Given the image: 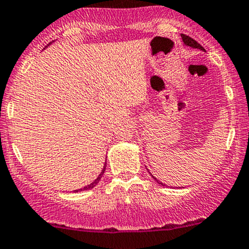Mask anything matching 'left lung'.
<instances>
[{"label": "left lung", "mask_w": 249, "mask_h": 249, "mask_svg": "<svg viewBox=\"0 0 249 249\" xmlns=\"http://www.w3.org/2000/svg\"><path fill=\"white\" fill-rule=\"evenodd\" d=\"M181 37H182V41H183V43H185V46H187V47H191V48H195V49L205 50V49H203V47H202V46H200V44L197 43L196 41L193 40V38H192V37H189V36H187V35H185V34H181ZM152 177H153V175H152ZM153 178H154V180H155L156 182H158V183H160V185L164 186L163 183L160 182V181L156 180V178L153 177Z\"/></svg>", "instance_id": "obj_1"}]
</instances>
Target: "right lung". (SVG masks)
Instances as JSON below:
<instances>
[{"label": "right lung", "instance_id": "right-lung-1", "mask_svg": "<svg viewBox=\"0 0 249 249\" xmlns=\"http://www.w3.org/2000/svg\"><path fill=\"white\" fill-rule=\"evenodd\" d=\"M53 42H54V41H53ZM50 43H52V42H50ZM50 43H49V44H50ZM49 44H48V46H49ZM48 46H47V47H48ZM47 47H46V48H47ZM106 166H107V162H105V166H103V168H102V172L100 173V174H99V177H97L96 178H95V180L93 181V182L90 183V185H87V186H86V187H83V188L76 189V191H74V192H75V193H77V192H81V191H89V189H93L94 187L96 186L97 183H99V181L101 180V178H102L103 173H105V170H106Z\"/></svg>", "mask_w": 249, "mask_h": 249}]
</instances>
